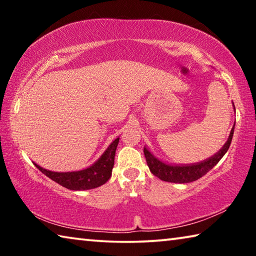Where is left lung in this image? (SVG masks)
Segmentation results:
<instances>
[{
	"instance_id": "obj_1",
	"label": "left lung",
	"mask_w": 256,
	"mask_h": 256,
	"mask_svg": "<svg viewBox=\"0 0 256 256\" xmlns=\"http://www.w3.org/2000/svg\"><path fill=\"white\" fill-rule=\"evenodd\" d=\"M234 105V102H232ZM235 110V106H234ZM234 128H235V124L229 134V138L226 144L220 149L218 152L214 156H212L209 159L203 160L201 162L192 164H180V166H176V164H168L166 162H162L158 158H156L150 152V151L144 148V157L148 164V167L150 172H152L154 176H157L158 178L164 182H170V183H190L198 178H201L202 176H204L208 172L211 170L216 164L219 162V160L222 159L224 154L227 152L229 149V146L232 144V138L234 136Z\"/></svg>"
}]
</instances>
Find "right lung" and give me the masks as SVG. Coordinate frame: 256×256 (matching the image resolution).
I'll list each match as a JSON object with an SVG mask.
<instances>
[{"label":"right lung","instance_id":"1","mask_svg":"<svg viewBox=\"0 0 256 256\" xmlns=\"http://www.w3.org/2000/svg\"><path fill=\"white\" fill-rule=\"evenodd\" d=\"M118 141L120 138H115L96 162L82 170L66 172H50L40 167V164L34 162V164L42 174H45L47 177H50V180H53L58 184L62 185L63 188H66L73 190L96 188L98 186L105 184L106 182L110 178L112 167H114L115 152L116 148H118Z\"/></svg>","mask_w":256,"mask_h":256}]
</instances>
